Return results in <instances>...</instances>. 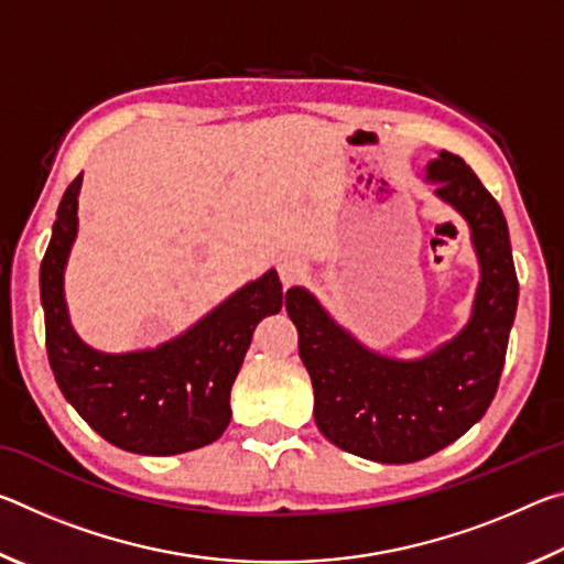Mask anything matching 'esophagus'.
Segmentation results:
<instances>
[{
    "label": "esophagus",
    "instance_id": "esophagus-1",
    "mask_svg": "<svg viewBox=\"0 0 564 564\" xmlns=\"http://www.w3.org/2000/svg\"><path fill=\"white\" fill-rule=\"evenodd\" d=\"M305 273H308V265H305L301 259H295V256H285V259L279 263V275L285 289L293 283H299Z\"/></svg>",
    "mask_w": 564,
    "mask_h": 564
}]
</instances>
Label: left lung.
Segmentation results:
<instances>
[{
	"label": "left lung",
	"mask_w": 564,
	"mask_h": 564,
	"mask_svg": "<svg viewBox=\"0 0 564 564\" xmlns=\"http://www.w3.org/2000/svg\"><path fill=\"white\" fill-rule=\"evenodd\" d=\"M425 178L465 218L480 265L470 318L457 336L420 358L383 356L362 346L303 285L285 291L318 431L340 451L388 465L443 451L485 415L518 311V275L498 202L451 151L425 166Z\"/></svg>",
	"instance_id": "1"
}]
</instances>
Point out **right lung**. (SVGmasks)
<instances>
[{"mask_svg":"<svg viewBox=\"0 0 564 564\" xmlns=\"http://www.w3.org/2000/svg\"><path fill=\"white\" fill-rule=\"evenodd\" d=\"M82 174L64 191L40 291L56 386L104 441L139 455H178L218 441L231 423V386L251 336L285 301L275 269L248 281L181 336L156 348L104 352L79 338L64 271L79 231Z\"/></svg>","mask_w":564,"mask_h":564,"instance_id":"1","label":"right lung"}]
</instances>
